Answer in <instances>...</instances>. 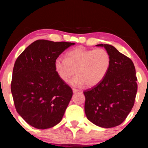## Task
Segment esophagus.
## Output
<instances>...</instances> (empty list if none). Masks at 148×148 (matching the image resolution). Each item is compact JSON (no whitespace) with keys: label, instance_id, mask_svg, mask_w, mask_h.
<instances>
[{"label":"esophagus","instance_id":"obj_1","mask_svg":"<svg viewBox=\"0 0 148 148\" xmlns=\"http://www.w3.org/2000/svg\"><path fill=\"white\" fill-rule=\"evenodd\" d=\"M79 90H77V89H75V88H73V93H76V92H79Z\"/></svg>","mask_w":148,"mask_h":148}]
</instances>
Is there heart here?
Here are the masks:
<instances>
[{"label": "heart", "mask_w": 148, "mask_h": 148, "mask_svg": "<svg viewBox=\"0 0 148 148\" xmlns=\"http://www.w3.org/2000/svg\"><path fill=\"white\" fill-rule=\"evenodd\" d=\"M110 64V54L104 48L94 50L77 46L66 52V59L56 58L54 69L62 82H68L75 73L77 75L71 80V84L81 87L86 84L90 88L104 79Z\"/></svg>", "instance_id": "obj_1"}]
</instances>
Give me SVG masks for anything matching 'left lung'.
Instances as JSON below:
<instances>
[{"mask_svg":"<svg viewBox=\"0 0 148 148\" xmlns=\"http://www.w3.org/2000/svg\"><path fill=\"white\" fill-rule=\"evenodd\" d=\"M109 52L110 69L100 84L85 90V112L89 121L97 126L111 128L121 125L135 103L137 84L132 60L113 46L98 44Z\"/></svg>","mask_w":148,"mask_h":148,"instance_id":"8db88e82","label":"left lung"}]
</instances>
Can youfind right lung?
I'll use <instances>...</instances> for the list:
<instances>
[{
    "label": "right lung",
    "mask_w": 148,
    "mask_h": 148,
    "mask_svg": "<svg viewBox=\"0 0 148 148\" xmlns=\"http://www.w3.org/2000/svg\"><path fill=\"white\" fill-rule=\"evenodd\" d=\"M74 43L38 40L18 56L11 85L16 110L31 126L49 129L62 120L73 96L59 78L54 60Z\"/></svg>",
    "instance_id": "obj_1"
}]
</instances>
